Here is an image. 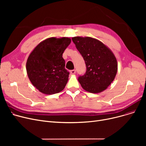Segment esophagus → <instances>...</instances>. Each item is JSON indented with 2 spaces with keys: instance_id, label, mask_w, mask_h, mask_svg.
<instances>
[{
  "instance_id": "esophagus-1",
  "label": "esophagus",
  "mask_w": 146,
  "mask_h": 146,
  "mask_svg": "<svg viewBox=\"0 0 146 146\" xmlns=\"http://www.w3.org/2000/svg\"><path fill=\"white\" fill-rule=\"evenodd\" d=\"M70 72L71 74H75L76 71V70H72L70 71Z\"/></svg>"
}]
</instances>
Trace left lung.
<instances>
[{
    "mask_svg": "<svg viewBox=\"0 0 146 146\" xmlns=\"http://www.w3.org/2000/svg\"><path fill=\"white\" fill-rule=\"evenodd\" d=\"M72 41L81 54L86 72L78 80L82 88L90 93H100L108 88L118 70L117 58L112 51L95 38L74 36Z\"/></svg>",
    "mask_w": 146,
    "mask_h": 146,
    "instance_id": "left-lung-1",
    "label": "left lung"
}]
</instances>
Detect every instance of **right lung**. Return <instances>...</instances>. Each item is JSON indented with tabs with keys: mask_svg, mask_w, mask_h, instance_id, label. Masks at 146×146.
I'll use <instances>...</instances> for the list:
<instances>
[{
	"mask_svg": "<svg viewBox=\"0 0 146 146\" xmlns=\"http://www.w3.org/2000/svg\"><path fill=\"white\" fill-rule=\"evenodd\" d=\"M71 42L67 37H51L41 41L30 53L26 69L29 80L40 92L52 95L62 91L69 72L63 54Z\"/></svg>",
	"mask_w": 146,
	"mask_h": 146,
	"instance_id": "right-lung-1",
	"label": "right lung"
}]
</instances>
